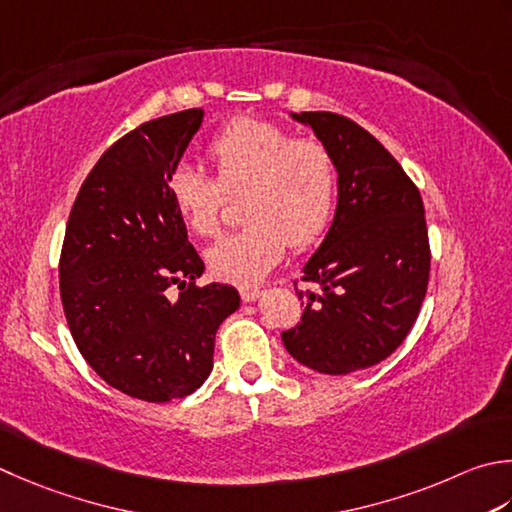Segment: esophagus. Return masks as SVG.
Masks as SVG:
<instances>
[{
	"label": "esophagus",
	"instance_id": "34e87169",
	"mask_svg": "<svg viewBox=\"0 0 512 512\" xmlns=\"http://www.w3.org/2000/svg\"><path fill=\"white\" fill-rule=\"evenodd\" d=\"M259 293H262V290H259V286H253V284H242L239 286V295H242V302H255V299L259 297Z\"/></svg>",
	"mask_w": 512,
	"mask_h": 512
}]
</instances>
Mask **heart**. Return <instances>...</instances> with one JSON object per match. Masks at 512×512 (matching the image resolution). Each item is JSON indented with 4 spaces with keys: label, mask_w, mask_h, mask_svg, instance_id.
<instances>
[{
    "label": "heart",
    "mask_w": 512,
    "mask_h": 512,
    "mask_svg": "<svg viewBox=\"0 0 512 512\" xmlns=\"http://www.w3.org/2000/svg\"><path fill=\"white\" fill-rule=\"evenodd\" d=\"M206 157L215 177L179 164L168 175V197L197 237L222 230L226 197L242 195L239 233L208 248L217 279L248 284L279 264L286 246L302 253L315 246L333 219L337 162L315 137L257 117H233L210 137Z\"/></svg>",
    "instance_id": "1"
}]
</instances>
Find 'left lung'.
Instances as JSON below:
<instances>
[{
  "label": "left lung",
  "instance_id": "obj_1",
  "mask_svg": "<svg viewBox=\"0 0 512 512\" xmlns=\"http://www.w3.org/2000/svg\"><path fill=\"white\" fill-rule=\"evenodd\" d=\"M335 155L337 213L324 244L295 288L304 317L282 333L297 362L326 375H348L402 346L426 297L430 244L424 202L379 139L344 115H293ZM297 286V282H295Z\"/></svg>",
  "mask_w": 512,
  "mask_h": 512
}]
</instances>
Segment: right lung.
Wrapping results in <instances>:
<instances>
[{"mask_svg": "<svg viewBox=\"0 0 512 512\" xmlns=\"http://www.w3.org/2000/svg\"><path fill=\"white\" fill-rule=\"evenodd\" d=\"M202 117L188 108L119 137L79 188L59 257L79 353L108 386L150 404L204 384L217 328L239 306L233 286H197L204 262L166 188Z\"/></svg>", "mask_w": 512, "mask_h": 512, "instance_id": "add662e5", "label": "right lung"}]
</instances>
